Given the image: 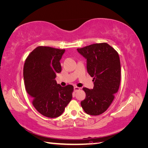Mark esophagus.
<instances>
[{"instance_id": "34e87169", "label": "esophagus", "mask_w": 148, "mask_h": 148, "mask_svg": "<svg viewBox=\"0 0 148 148\" xmlns=\"http://www.w3.org/2000/svg\"><path fill=\"white\" fill-rule=\"evenodd\" d=\"M79 89H80V88H79V87H77V86H75V87H74V91H75V92H77V91H79Z\"/></svg>"}]
</instances>
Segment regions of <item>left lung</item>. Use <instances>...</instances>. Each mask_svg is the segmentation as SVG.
<instances>
[{
	"instance_id": "obj_1",
	"label": "left lung",
	"mask_w": 148,
	"mask_h": 148,
	"mask_svg": "<svg viewBox=\"0 0 148 148\" xmlns=\"http://www.w3.org/2000/svg\"><path fill=\"white\" fill-rule=\"evenodd\" d=\"M87 60V71L93 77L94 88H83L86 97L81 106L86 114L99 115L104 113L114 99L121 78L118 52L106 42L92 44L77 49Z\"/></svg>"
}]
</instances>
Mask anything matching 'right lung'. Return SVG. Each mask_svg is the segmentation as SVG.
<instances>
[{"instance_id": "right-lung-1", "label": "right lung", "mask_w": 148, "mask_h": 148, "mask_svg": "<svg viewBox=\"0 0 148 148\" xmlns=\"http://www.w3.org/2000/svg\"><path fill=\"white\" fill-rule=\"evenodd\" d=\"M65 49L38 46L26 58L23 68L25 86L39 112L49 118L59 117L72 99L73 86L57 84L56 74Z\"/></svg>"}]
</instances>
